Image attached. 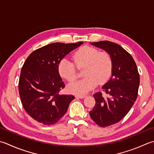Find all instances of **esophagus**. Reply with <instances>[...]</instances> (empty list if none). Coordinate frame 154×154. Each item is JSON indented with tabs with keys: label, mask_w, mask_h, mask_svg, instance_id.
Listing matches in <instances>:
<instances>
[{
	"label": "esophagus",
	"mask_w": 154,
	"mask_h": 154,
	"mask_svg": "<svg viewBox=\"0 0 154 154\" xmlns=\"http://www.w3.org/2000/svg\"><path fill=\"white\" fill-rule=\"evenodd\" d=\"M75 97H76V98L82 99V98L85 97V95H75Z\"/></svg>",
	"instance_id": "1"
}]
</instances>
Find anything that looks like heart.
Segmentation results:
<instances>
[{"instance_id": "obj_1", "label": "heart", "mask_w": 154, "mask_h": 154, "mask_svg": "<svg viewBox=\"0 0 154 154\" xmlns=\"http://www.w3.org/2000/svg\"><path fill=\"white\" fill-rule=\"evenodd\" d=\"M73 60L75 63L67 58L62 59L59 62L58 71L63 78L71 82L77 77L75 65L78 69L85 67L83 71L85 77L68 85L69 91L75 94H85L94 88L97 83L103 84L111 77L113 63L107 53H101L91 47H84L75 53Z\"/></svg>"}]
</instances>
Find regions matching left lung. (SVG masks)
I'll list each match as a JSON object with an SVG mask.
<instances>
[{
    "label": "left lung",
    "instance_id": "8db88e82",
    "mask_svg": "<svg viewBox=\"0 0 154 154\" xmlns=\"http://www.w3.org/2000/svg\"><path fill=\"white\" fill-rule=\"evenodd\" d=\"M107 51L113 63L110 79L102 87L109 97L101 92L93 95L95 105L89 114L100 127L119 122L127 115L136 100L140 75L133 57L119 45L108 41L90 43Z\"/></svg>",
    "mask_w": 154,
    "mask_h": 154
}]
</instances>
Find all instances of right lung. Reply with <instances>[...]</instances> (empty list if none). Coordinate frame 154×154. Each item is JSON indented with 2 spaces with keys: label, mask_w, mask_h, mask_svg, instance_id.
<instances>
[{
  "label": "right lung",
  "mask_w": 154,
  "mask_h": 154,
  "mask_svg": "<svg viewBox=\"0 0 154 154\" xmlns=\"http://www.w3.org/2000/svg\"><path fill=\"white\" fill-rule=\"evenodd\" d=\"M83 43L49 44L33 51L24 63L19 82V95L24 109L36 121L53 125L67 112L75 97L59 95L65 85L59 75L58 64Z\"/></svg>",
  "instance_id": "add662e5"
}]
</instances>
